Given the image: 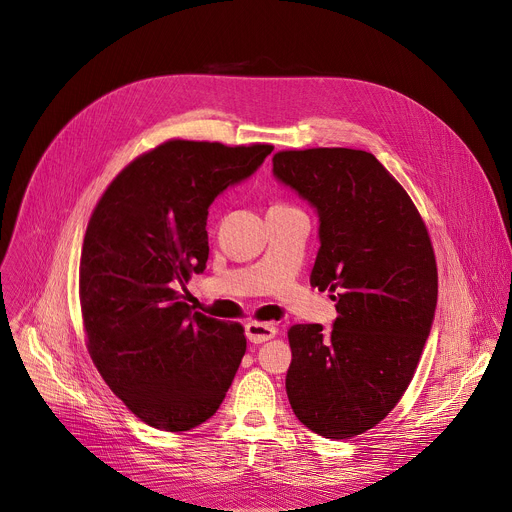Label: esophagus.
I'll use <instances>...</instances> for the list:
<instances>
[{
  "instance_id": "1",
  "label": "esophagus",
  "mask_w": 512,
  "mask_h": 512,
  "mask_svg": "<svg viewBox=\"0 0 512 512\" xmlns=\"http://www.w3.org/2000/svg\"><path fill=\"white\" fill-rule=\"evenodd\" d=\"M245 334H247V338H249L253 344H263V342L271 340V338L277 334V330H275L273 324L249 322V324L245 326Z\"/></svg>"
}]
</instances>
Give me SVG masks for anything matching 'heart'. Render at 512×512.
<instances>
[{
	"mask_svg": "<svg viewBox=\"0 0 512 512\" xmlns=\"http://www.w3.org/2000/svg\"><path fill=\"white\" fill-rule=\"evenodd\" d=\"M277 206H287V204H275V206H271V208H277Z\"/></svg>",
	"mask_w": 512,
	"mask_h": 512,
	"instance_id": "b5f03b06",
	"label": "heart"
}]
</instances>
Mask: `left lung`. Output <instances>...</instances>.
Masks as SVG:
<instances>
[{
    "label": "left lung",
    "mask_w": 512,
    "mask_h": 512,
    "mask_svg": "<svg viewBox=\"0 0 512 512\" xmlns=\"http://www.w3.org/2000/svg\"><path fill=\"white\" fill-rule=\"evenodd\" d=\"M273 176L320 216L310 283L334 296L338 318L287 332L285 391L296 417L330 440L383 421L407 391L437 304V265L421 214L369 152L287 150Z\"/></svg>",
    "instance_id": "left-lung-1"
}]
</instances>
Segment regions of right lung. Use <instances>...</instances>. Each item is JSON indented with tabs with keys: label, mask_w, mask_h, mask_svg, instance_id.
Here are the masks:
<instances>
[{
	"label": "right lung",
	"mask_w": 512,
	"mask_h": 512,
	"mask_svg": "<svg viewBox=\"0 0 512 512\" xmlns=\"http://www.w3.org/2000/svg\"><path fill=\"white\" fill-rule=\"evenodd\" d=\"M271 152L164 141L125 166L91 214L79 279L87 348L109 389L156 429L204 423L235 379L243 326L194 312L180 289L206 267L208 206Z\"/></svg>",
	"instance_id": "add662e5"
}]
</instances>
